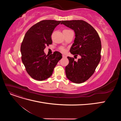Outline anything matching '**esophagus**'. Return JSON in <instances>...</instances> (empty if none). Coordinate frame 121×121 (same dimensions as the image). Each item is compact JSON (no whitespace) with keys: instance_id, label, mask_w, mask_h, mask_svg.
Instances as JSON below:
<instances>
[{"instance_id":"1","label":"esophagus","mask_w":121,"mask_h":121,"mask_svg":"<svg viewBox=\"0 0 121 121\" xmlns=\"http://www.w3.org/2000/svg\"><path fill=\"white\" fill-rule=\"evenodd\" d=\"M67 56H65V55H63V57H64V58H65V57H66Z\"/></svg>"}]
</instances>
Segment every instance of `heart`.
Listing matches in <instances>:
<instances>
[{
    "label": "heart",
    "mask_w": 121,
    "mask_h": 121,
    "mask_svg": "<svg viewBox=\"0 0 121 121\" xmlns=\"http://www.w3.org/2000/svg\"><path fill=\"white\" fill-rule=\"evenodd\" d=\"M68 30H65L64 31H68ZM60 51L62 52H65V48H64V47H61V48H60Z\"/></svg>",
    "instance_id": "obj_1"
}]
</instances>
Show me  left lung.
Returning a JSON list of instances; mask_svg holds the SVG:
<instances>
[{"instance_id": "obj_1", "label": "left lung", "mask_w": 121, "mask_h": 121, "mask_svg": "<svg viewBox=\"0 0 121 121\" xmlns=\"http://www.w3.org/2000/svg\"><path fill=\"white\" fill-rule=\"evenodd\" d=\"M61 24L74 31V43L69 52L81 56L76 61L74 58L68 56L69 63L65 68V74L73 83H83L93 74L100 60V37L92 26L84 21H62Z\"/></svg>"}]
</instances>
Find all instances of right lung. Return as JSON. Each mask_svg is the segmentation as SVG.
Wrapping results in <instances>:
<instances>
[{
    "label": "right lung",
    "mask_w": 121,
    "mask_h": 121,
    "mask_svg": "<svg viewBox=\"0 0 121 121\" xmlns=\"http://www.w3.org/2000/svg\"><path fill=\"white\" fill-rule=\"evenodd\" d=\"M61 22L41 21L32 26L24 36L21 46L22 60L33 79L43 81L49 78L62 58V54L58 52L47 56L44 52L46 46L52 44V32Z\"/></svg>",
    "instance_id": "1"
}]
</instances>
